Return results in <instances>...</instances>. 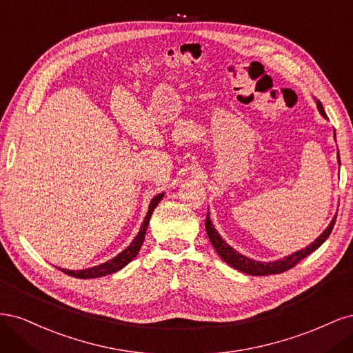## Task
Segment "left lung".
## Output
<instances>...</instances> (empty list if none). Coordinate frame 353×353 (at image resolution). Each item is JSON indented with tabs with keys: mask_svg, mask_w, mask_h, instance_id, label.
Wrapping results in <instances>:
<instances>
[{
	"mask_svg": "<svg viewBox=\"0 0 353 353\" xmlns=\"http://www.w3.org/2000/svg\"><path fill=\"white\" fill-rule=\"evenodd\" d=\"M316 108L319 110L325 119H327V114L323 109V104L321 101L316 100ZM334 138H336V131H334ZM337 162L340 166V156H339V150H337ZM336 216L337 213L334 215V218L331 219V222L328 223V227L323 231V234H319V237L315 239V241H312L309 245H306L305 249L302 250H297L292 254L285 256V258H281L279 261H274V262H261V261H254L248 258V256H244L241 253H239L237 250H234L231 245L225 241L222 240V237L219 236V232L213 227V223L209 218V212H208V216H206V232H208V237L212 243L213 248H215L216 253L221 256L222 261H225V263H228L232 268H236L244 274H249V275H272V274H281L287 270L293 268V266L301 262L302 259H305L307 254H311L312 252H315L319 245H321L333 231V227L336 223Z\"/></svg>",
	"mask_w": 353,
	"mask_h": 353,
	"instance_id": "1",
	"label": "left lung"
}]
</instances>
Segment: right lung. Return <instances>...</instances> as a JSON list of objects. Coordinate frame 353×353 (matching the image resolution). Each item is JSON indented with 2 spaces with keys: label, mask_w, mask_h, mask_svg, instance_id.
<instances>
[{
  "label": "right lung",
  "mask_w": 353,
  "mask_h": 353,
  "mask_svg": "<svg viewBox=\"0 0 353 353\" xmlns=\"http://www.w3.org/2000/svg\"><path fill=\"white\" fill-rule=\"evenodd\" d=\"M163 196H165V193H160L152 199L150 205H148V210H147V215L144 218V222L141 223L140 231H138L132 243L128 245L125 250H122L119 254L114 256L113 259L104 262L101 265L92 266V268H87V270H79V271H72V270H65V268H59V270L68 275L74 276V279H83V280L85 279H97V276H104V275H109V274H113V272H117L119 270H122L123 266L130 263L138 254V252H140L144 237H145L148 222H150V218H152V213L160 203V200L163 199Z\"/></svg>",
  "instance_id": "right-lung-1"
}]
</instances>
